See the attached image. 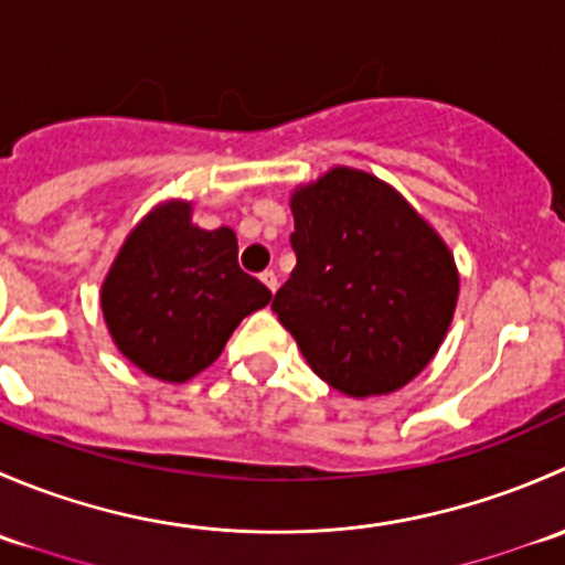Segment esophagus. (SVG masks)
Returning <instances> with one entry per match:
<instances>
[{
	"label": "esophagus",
	"instance_id": "obj_1",
	"mask_svg": "<svg viewBox=\"0 0 565 565\" xmlns=\"http://www.w3.org/2000/svg\"><path fill=\"white\" fill-rule=\"evenodd\" d=\"M259 278H262V284H265V287L270 289V292H276V287H278V276H276V273L265 270Z\"/></svg>",
	"mask_w": 565,
	"mask_h": 565
}]
</instances>
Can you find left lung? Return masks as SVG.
I'll return each mask as SVG.
<instances>
[{"instance_id":"left-lung-1","label":"left lung","mask_w":565,"mask_h":565,"mask_svg":"<svg viewBox=\"0 0 565 565\" xmlns=\"http://www.w3.org/2000/svg\"><path fill=\"white\" fill-rule=\"evenodd\" d=\"M292 276L273 311L330 388L398 391L440 350L459 298L443 237L361 169L335 167L292 193Z\"/></svg>"}]
</instances>
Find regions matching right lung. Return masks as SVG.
Masks as SVG:
<instances>
[{"instance_id": "1", "label": "right lung", "mask_w": 565, "mask_h": 565, "mask_svg": "<svg viewBox=\"0 0 565 565\" xmlns=\"http://www.w3.org/2000/svg\"><path fill=\"white\" fill-rule=\"evenodd\" d=\"M267 303L270 289L237 265L235 232L199 230L191 202L150 210L125 237L100 289L117 350L163 383L207 369L243 317Z\"/></svg>"}]
</instances>
